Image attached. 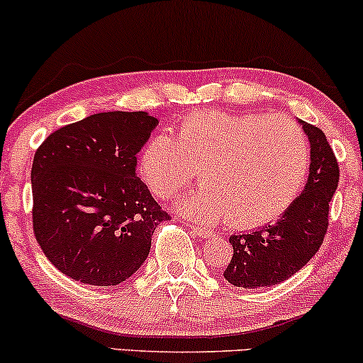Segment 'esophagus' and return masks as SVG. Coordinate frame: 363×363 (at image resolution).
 I'll list each match as a JSON object with an SVG mask.
<instances>
[{
  "instance_id": "esophagus-1",
  "label": "esophagus",
  "mask_w": 363,
  "mask_h": 363,
  "mask_svg": "<svg viewBox=\"0 0 363 363\" xmlns=\"http://www.w3.org/2000/svg\"><path fill=\"white\" fill-rule=\"evenodd\" d=\"M191 230H193V233L198 235V237H204V238H209L215 235V231L213 230L203 228V226H198V225H191Z\"/></svg>"
}]
</instances>
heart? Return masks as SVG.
Segmentation results:
<instances>
[{
	"label": "heart",
	"mask_w": 363,
	"mask_h": 363,
	"mask_svg": "<svg viewBox=\"0 0 363 363\" xmlns=\"http://www.w3.org/2000/svg\"><path fill=\"white\" fill-rule=\"evenodd\" d=\"M203 186L181 201L201 221L225 216L233 228H257L298 199L309 170L303 128L281 116L201 111L179 125L176 138L159 135L140 157V174L167 199L196 176Z\"/></svg>",
	"instance_id": "b5f03b06"
}]
</instances>
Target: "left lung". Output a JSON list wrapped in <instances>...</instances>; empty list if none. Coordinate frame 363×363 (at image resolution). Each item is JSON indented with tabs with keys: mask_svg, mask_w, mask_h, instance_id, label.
<instances>
[{
	"mask_svg": "<svg viewBox=\"0 0 363 363\" xmlns=\"http://www.w3.org/2000/svg\"><path fill=\"white\" fill-rule=\"evenodd\" d=\"M299 123L311 147L308 182L277 223L231 235L233 257L223 276L237 287L276 286L294 276L320 250L328 230L330 201L340 179L338 162L323 130L306 121Z\"/></svg>",
	"mask_w": 363,
	"mask_h": 363,
	"instance_id": "8db88e82",
	"label": "left lung"
}]
</instances>
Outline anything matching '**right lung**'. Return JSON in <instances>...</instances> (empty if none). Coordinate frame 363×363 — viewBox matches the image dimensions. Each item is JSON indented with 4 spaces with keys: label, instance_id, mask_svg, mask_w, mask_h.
Returning a JSON list of instances; mask_svg holds the SVG:
<instances>
[{
    "label": "right lung",
    "instance_id": "add662e5",
    "mask_svg": "<svg viewBox=\"0 0 363 363\" xmlns=\"http://www.w3.org/2000/svg\"><path fill=\"white\" fill-rule=\"evenodd\" d=\"M159 120L96 113L50 133L32 165L33 233L67 277L118 286L142 267L169 215L137 177V154Z\"/></svg>",
    "mask_w": 363,
    "mask_h": 363
}]
</instances>
